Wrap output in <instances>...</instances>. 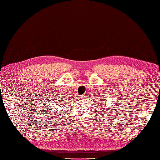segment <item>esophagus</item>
Listing matches in <instances>:
<instances>
[{
  "instance_id": "34e87169",
  "label": "esophagus",
  "mask_w": 160,
  "mask_h": 160,
  "mask_svg": "<svg viewBox=\"0 0 160 160\" xmlns=\"http://www.w3.org/2000/svg\"><path fill=\"white\" fill-rule=\"evenodd\" d=\"M81 97H83V98H85V97H86V96H82Z\"/></svg>"
}]
</instances>
